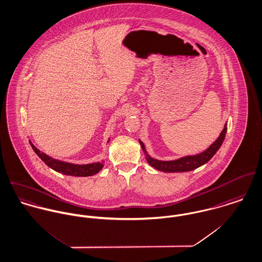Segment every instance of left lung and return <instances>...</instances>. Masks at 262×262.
I'll use <instances>...</instances> for the list:
<instances>
[{
    "instance_id": "8db88e82",
    "label": "left lung",
    "mask_w": 262,
    "mask_h": 262,
    "mask_svg": "<svg viewBox=\"0 0 262 262\" xmlns=\"http://www.w3.org/2000/svg\"><path fill=\"white\" fill-rule=\"evenodd\" d=\"M226 132H227V123H225L224 128L221 132L218 139L212 145H210L207 149H205L204 151L198 154V155L186 156V157L180 158V159L174 160V161H160V160L151 158L146 152L144 143L141 140H139V142L142 145V148H143V150L145 154V159H146L147 163L151 167H154L155 169H157L159 171H162V172H166V173L189 172V171L195 170V169L203 166L204 164H206L207 162H209L213 158V156L217 152V150L220 148V146L222 145V143L225 139Z\"/></svg>"
}]
</instances>
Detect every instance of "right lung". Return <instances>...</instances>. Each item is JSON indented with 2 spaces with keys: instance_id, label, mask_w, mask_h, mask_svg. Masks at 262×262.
I'll list each match as a JSON object with an SVG mask.
<instances>
[{
  "instance_id": "obj_1",
  "label": "right lung",
  "mask_w": 262,
  "mask_h": 262,
  "mask_svg": "<svg viewBox=\"0 0 262 262\" xmlns=\"http://www.w3.org/2000/svg\"><path fill=\"white\" fill-rule=\"evenodd\" d=\"M30 142V141H29ZM33 150L36 155L52 170L67 176H74V177H88L97 174L103 168V161L100 163H92L88 165H75L66 162H62L59 160L52 159L51 157L47 156L46 154L40 151L35 145L30 142Z\"/></svg>"
}]
</instances>
